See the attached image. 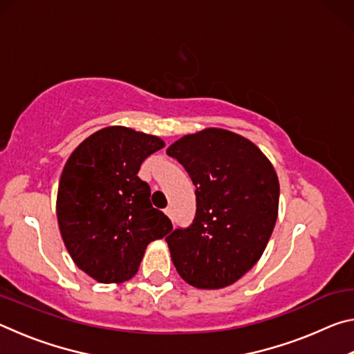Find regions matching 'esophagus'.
I'll return each instance as SVG.
<instances>
[{
    "label": "esophagus",
    "mask_w": 354,
    "mask_h": 354,
    "mask_svg": "<svg viewBox=\"0 0 354 354\" xmlns=\"http://www.w3.org/2000/svg\"><path fill=\"white\" fill-rule=\"evenodd\" d=\"M165 214H167V217L173 220V209H171V207H167V209H165Z\"/></svg>",
    "instance_id": "esophagus-1"
}]
</instances>
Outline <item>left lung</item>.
<instances>
[{
  "instance_id": "8db88e82",
  "label": "left lung",
  "mask_w": 354,
  "mask_h": 354,
  "mask_svg": "<svg viewBox=\"0 0 354 354\" xmlns=\"http://www.w3.org/2000/svg\"><path fill=\"white\" fill-rule=\"evenodd\" d=\"M167 154L196 187L192 225L165 237L179 277L198 289L231 286L259 261L272 236L277 171L253 142L218 128L181 137Z\"/></svg>"
}]
</instances>
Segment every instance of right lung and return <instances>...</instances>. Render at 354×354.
Masks as SVG:
<instances>
[{
  "label": "right lung",
  "mask_w": 354,
  "mask_h": 354,
  "mask_svg": "<svg viewBox=\"0 0 354 354\" xmlns=\"http://www.w3.org/2000/svg\"><path fill=\"white\" fill-rule=\"evenodd\" d=\"M156 136L109 127L87 137L65 164L56 214L71 259L98 283H123L139 270L147 245L173 230L149 201L137 176L149 154L164 148Z\"/></svg>",
  "instance_id": "right-lung-1"
}]
</instances>
